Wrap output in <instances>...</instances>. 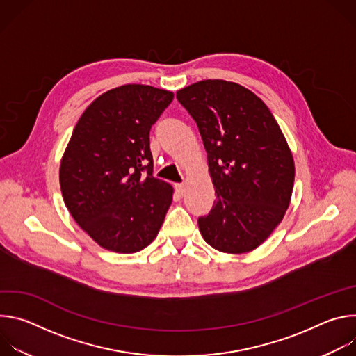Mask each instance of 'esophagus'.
Here are the masks:
<instances>
[{
  "label": "esophagus",
  "mask_w": 356,
  "mask_h": 356,
  "mask_svg": "<svg viewBox=\"0 0 356 356\" xmlns=\"http://www.w3.org/2000/svg\"><path fill=\"white\" fill-rule=\"evenodd\" d=\"M175 187H176V193H177L179 197H183L186 194V186L183 183H179Z\"/></svg>",
  "instance_id": "34e87169"
}]
</instances>
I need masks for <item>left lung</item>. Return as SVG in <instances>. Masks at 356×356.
Here are the masks:
<instances>
[{"label": "left lung", "mask_w": 356, "mask_h": 356, "mask_svg": "<svg viewBox=\"0 0 356 356\" xmlns=\"http://www.w3.org/2000/svg\"><path fill=\"white\" fill-rule=\"evenodd\" d=\"M204 143L217 198L198 218L204 241L225 253L264 243L283 220L294 184L286 138L264 101L225 80H202L176 92Z\"/></svg>", "instance_id": "obj_1"}]
</instances>
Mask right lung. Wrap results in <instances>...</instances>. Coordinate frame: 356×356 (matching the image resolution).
Returning <instances> with one entry per match:
<instances>
[{
	"label": "right lung",
	"mask_w": 356,
	"mask_h": 356,
	"mask_svg": "<svg viewBox=\"0 0 356 356\" xmlns=\"http://www.w3.org/2000/svg\"><path fill=\"white\" fill-rule=\"evenodd\" d=\"M173 92L125 84L95 98L76 124L60 163L65 204L99 246L134 253L154 241L173 188L154 177L149 132Z\"/></svg>",
	"instance_id": "obj_1"
}]
</instances>
